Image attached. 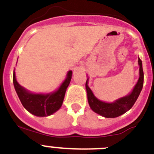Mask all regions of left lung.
I'll return each mask as SVG.
<instances>
[{
	"instance_id": "1",
	"label": "left lung",
	"mask_w": 154,
	"mask_h": 154,
	"mask_svg": "<svg viewBox=\"0 0 154 154\" xmlns=\"http://www.w3.org/2000/svg\"><path fill=\"white\" fill-rule=\"evenodd\" d=\"M138 64L140 66L139 79L134 88L133 91L128 95L116 100L115 102L107 103L98 100L94 96L91 90L88 87V79H87L86 83H85L87 96H88L90 108L93 111L105 118H116L125 114L133 107L143 85V67H142V61L140 58L138 59Z\"/></svg>"
}]
</instances>
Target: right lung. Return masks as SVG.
Masks as SVG:
<instances>
[{
  "instance_id": "right-lung-1",
  "label": "right lung",
  "mask_w": 154,
  "mask_h": 154,
  "mask_svg": "<svg viewBox=\"0 0 154 154\" xmlns=\"http://www.w3.org/2000/svg\"><path fill=\"white\" fill-rule=\"evenodd\" d=\"M72 75V72H68L66 80L59 89L49 94H33L26 91L17 82L14 71L13 75V82L23 106L32 115L38 117H46L53 115L61 108L66 91L71 81Z\"/></svg>"
}]
</instances>
